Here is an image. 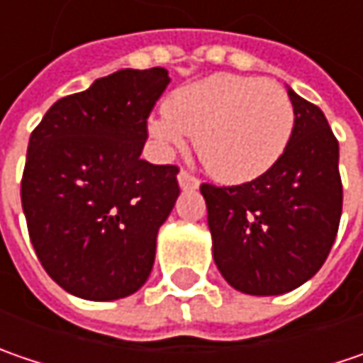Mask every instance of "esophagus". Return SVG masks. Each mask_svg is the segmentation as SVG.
Here are the masks:
<instances>
[{"mask_svg": "<svg viewBox=\"0 0 363 363\" xmlns=\"http://www.w3.org/2000/svg\"><path fill=\"white\" fill-rule=\"evenodd\" d=\"M179 184H181L182 191H195V189L199 186V181H197L191 172L181 170V172H179Z\"/></svg>", "mask_w": 363, "mask_h": 363, "instance_id": "obj_1", "label": "esophagus"}]
</instances>
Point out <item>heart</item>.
Returning a JSON list of instances; mask_svg holds the SVG:
<instances>
[{"mask_svg": "<svg viewBox=\"0 0 363 363\" xmlns=\"http://www.w3.org/2000/svg\"><path fill=\"white\" fill-rule=\"evenodd\" d=\"M288 92L261 77L218 74L174 90L147 131L164 152L197 135L203 166L220 181L238 184L265 174L294 133Z\"/></svg>", "mask_w": 363, "mask_h": 363, "instance_id": "heart-1", "label": "heart"}]
</instances>
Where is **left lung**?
<instances>
[{
    "instance_id": "8db88e82",
    "label": "left lung",
    "mask_w": 363,
    "mask_h": 363,
    "mask_svg": "<svg viewBox=\"0 0 363 363\" xmlns=\"http://www.w3.org/2000/svg\"><path fill=\"white\" fill-rule=\"evenodd\" d=\"M288 96L296 123L284 156L255 181L201 184L213 261L250 296L306 284L329 257L343 209L339 141L316 104L291 88Z\"/></svg>"
}]
</instances>
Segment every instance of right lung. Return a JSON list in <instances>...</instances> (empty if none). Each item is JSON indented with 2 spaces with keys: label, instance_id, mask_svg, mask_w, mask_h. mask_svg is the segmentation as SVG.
Segmentation results:
<instances>
[{
  "label": "right lung",
  "instance_id": "obj_1",
  "mask_svg": "<svg viewBox=\"0 0 363 363\" xmlns=\"http://www.w3.org/2000/svg\"><path fill=\"white\" fill-rule=\"evenodd\" d=\"M168 84L164 67L115 72L59 98L30 135L20 189L30 242L77 298L118 300L150 277L181 193L179 166L139 158Z\"/></svg>",
  "mask_w": 363,
  "mask_h": 363
}]
</instances>
